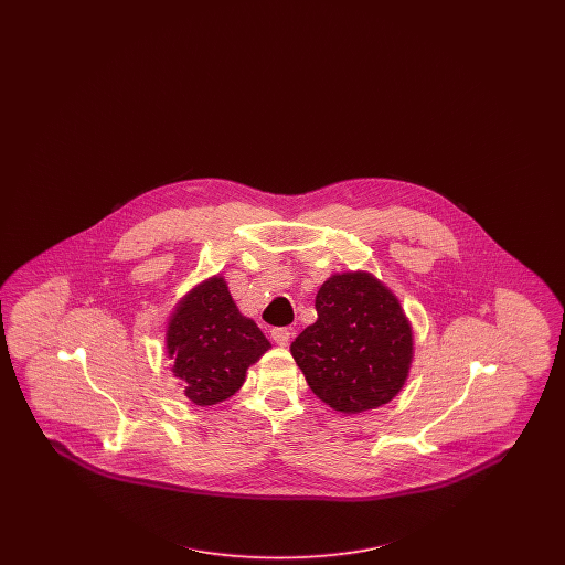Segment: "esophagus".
Listing matches in <instances>:
<instances>
[{
	"label": "esophagus",
	"mask_w": 565,
	"mask_h": 565,
	"mask_svg": "<svg viewBox=\"0 0 565 565\" xmlns=\"http://www.w3.org/2000/svg\"><path fill=\"white\" fill-rule=\"evenodd\" d=\"M270 339H273L279 348H286V345L290 343V339H292V330H288V328H273V330H270Z\"/></svg>",
	"instance_id": "34e87169"
}]
</instances>
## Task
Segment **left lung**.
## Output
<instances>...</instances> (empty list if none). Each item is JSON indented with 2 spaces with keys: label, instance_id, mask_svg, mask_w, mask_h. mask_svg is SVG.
Here are the masks:
<instances>
[{
  "label": "left lung",
  "instance_id": "left-lung-1",
  "mask_svg": "<svg viewBox=\"0 0 565 565\" xmlns=\"http://www.w3.org/2000/svg\"><path fill=\"white\" fill-rule=\"evenodd\" d=\"M318 320L290 345L311 392L337 413L390 403L413 364V328L401 300L373 273H334L316 296Z\"/></svg>",
  "mask_w": 565,
  "mask_h": 565
}]
</instances>
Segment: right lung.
I'll return each instance as SVG.
<instances>
[{
	"instance_id": "obj_1",
	"label": "right lung",
	"mask_w": 565,
	"mask_h": 565,
	"mask_svg": "<svg viewBox=\"0 0 565 565\" xmlns=\"http://www.w3.org/2000/svg\"><path fill=\"white\" fill-rule=\"evenodd\" d=\"M164 350L184 396L212 406L242 390L269 339L237 309L222 275L196 284L180 298L164 330Z\"/></svg>"
}]
</instances>
